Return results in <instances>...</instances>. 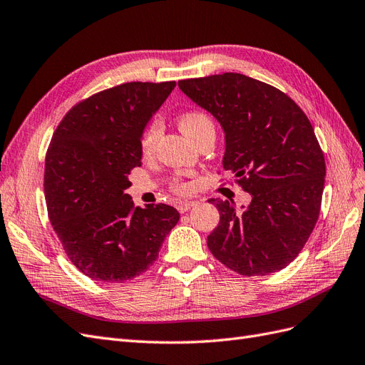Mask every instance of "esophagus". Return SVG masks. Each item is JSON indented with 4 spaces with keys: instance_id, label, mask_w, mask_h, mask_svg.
<instances>
[{
    "instance_id": "obj_1",
    "label": "esophagus",
    "mask_w": 365,
    "mask_h": 365,
    "mask_svg": "<svg viewBox=\"0 0 365 365\" xmlns=\"http://www.w3.org/2000/svg\"><path fill=\"white\" fill-rule=\"evenodd\" d=\"M193 205H196V201H180L178 204H176V208H178L180 213H185L187 210L192 208Z\"/></svg>"
}]
</instances>
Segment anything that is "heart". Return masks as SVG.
Masks as SVG:
<instances>
[{
    "instance_id": "b5f03b06",
    "label": "heart",
    "mask_w": 365,
    "mask_h": 365,
    "mask_svg": "<svg viewBox=\"0 0 365 365\" xmlns=\"http://www.w3.org/2000/svg\"><path fill=\"white\" fill-rule=\"evenodd\" d=\"M178 125L182 129L184 134H187L193 140L202 135L205 130L213 129L212 118H210L204 111H200V109H189V111H184L182 114H180ZM158 138H160V121L157 118H152L145 125V128H143L140 140H138L140 153L143 157L152 155L153 150L157 148ZM173 190L176 193H185L189 192V185L180 180H176L173 182Z\"/></svg>"
}]
</instances>
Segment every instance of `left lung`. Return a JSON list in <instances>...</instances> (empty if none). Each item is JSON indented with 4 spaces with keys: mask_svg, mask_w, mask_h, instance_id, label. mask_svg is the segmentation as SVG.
Wrapping results in <instances>:
<instances>
[{
    "mask_svg": "<svg viewBox=\"0 0 365 365\" xmlns=\"http://www.w3.org/2000/svg\"><path fill=\"white\" fill-rule=\"evenodd\" d=\"M181 91L212 113L225 132L224 169L251 195L210 200L219 225L208 250L240 275H268L300 254L322 208L326 163L311 121L289 96L239 73L180 81Z\"/></svg>",
    "mask_w": 365,
    "mask_h": 365,
    "instance_id": "8db88e82",
    "label": "left lung"
}]
</instances>
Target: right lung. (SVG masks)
Returning <instances> with one entry per match:
<instances>
[{
    "label": "right lung",
    "mask_w": 365,
    "mask_h": 365,
    "mask_svg": "<svg viewBox=\"0 0 365 365\" xmlns=\"http://www.w3.org/2000/svg\"><path fill=\"white\" fill-rule=\"evenodd\" d=\"M176 82H128L74 105L46 155L43 193L54 233L86 277L121 283L146 272L180 220L165 204L125 193L141 165L138 140Z\"/></svg>",
    "instance_id": "obj_1"
}]
</instances>
